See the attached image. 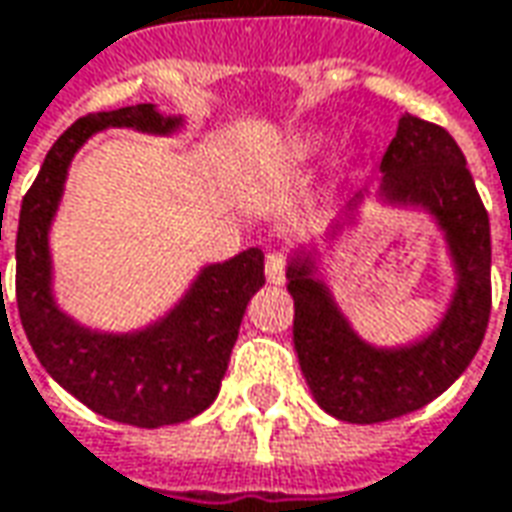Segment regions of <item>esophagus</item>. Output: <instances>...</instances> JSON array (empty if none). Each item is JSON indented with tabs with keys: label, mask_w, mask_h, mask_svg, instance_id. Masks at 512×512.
Returning <instances> with one entry per match:
<instances>
[{
	"label": "esophagus",
	"mask_w": 512,
	"mask_h": 512,
	"mask_svg": "<svg viewBox=\"0 0 512 512\" xmlns=\"http://www.w3.org/2000/svg\"><path fill=\"white\" fill-rule=\"evenodd\" d=\"M264 276L270 284H284L287 281V256L284 253H270L264 262Z\"/></svg>",
	"instance_id": "34e87169"
}]
</instances>
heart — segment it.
I'll list each match as a JSON object with an SVG mask.
<instances>
[{
	"label": "heart",
	"mask_w": 512,
	"mask_h": 512,
	"mask_svg": "<svg viewBox=\"0 0 512 512\" xmlns=\"http://www.w3.org/2000/svg\"><path fill=\"white\" fill-rule=\"evenodd\" d=\"M321 143H324V135L301 137V140H298V154H304V157H307V154L315 152V149H318Z\"/></svg>",
	"instance_id": "1"
}]
</instances>
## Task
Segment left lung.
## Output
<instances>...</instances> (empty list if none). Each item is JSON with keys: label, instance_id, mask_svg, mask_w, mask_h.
I'll return each mask as SVG.
<instances>
[{"label": "left lung", "instance_id": "obj_1", "mask_svg": "<svg viewBox=\"0 0 512 512\" xmlns=\"http://www.w3.org/2000/svg\"><path fill=\"white\" fill-rule=\"evenodd\" d=\"M383 200L420 205L437 216L454 256V301L425 341L403 349L363 344L329 290L312 279L310 256L287 267L296 304L293 344L315 403L344 423H386L440 397L479 352L490 318V222L465 166L442 126L403 115L380 160Z\"/></svg>", "mask_w": 512, "mask_h": 512}]
</instances>
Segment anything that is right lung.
I'll use <instances>...</instances> for the list:
<instances>
[{
	"label": "right lung",
	"mask_w": 512,
	"mask_h": 512,
	"mask_svg": "<svg viewBox=\"0 0 512 512\" xmlns=\"http://www.w3.org/2000/svg\"><path fill=\"white\" fill-rule=\"evenodd\" d=\"M106 126L168 135L180 126V118H163L152 104L89 112L53 143L19 214V318L41 366L84 406L137 428L185 423L219 394L245 307L264 284V253L250 248L228 262L205 267L188 296L160 324L143 332L104 335L78 327L50 296L47 231L72 154Z\"/></svg>",
	"instance_id": "right-lung-1"
}]
</instances>
